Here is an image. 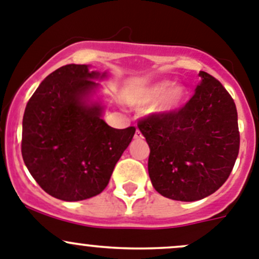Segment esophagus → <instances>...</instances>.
<instances>
[{
	"label": "esophagus",
	"instance_id": "esophagus-1",
	"mask_svg": "<svg viewBox=\"0 0 259 259\" xmlns=\"http://www.w3.org/2000/svg\"><path fill=\"white\" fill-rule=\"evenodd\" d=\"M135 138L136 140H140V138H142V133L140 132V131H136V133H135Z\"/></svg>",
	"mask_w": 259,
	"mask_h": 259
}]
</instances>
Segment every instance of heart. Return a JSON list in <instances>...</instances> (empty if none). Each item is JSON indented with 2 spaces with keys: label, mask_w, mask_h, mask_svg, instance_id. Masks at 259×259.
<instances>
[{
  "label": "heart",
  "mask_w": 259,
  "mask_h": 259,
  "mask_svg": "<svg viewBox=\"0 0 259 259\" xmlns=\"http://www.w3.org/2000/svg\"><path fill=\"white\" fill-rule=\"evenodd\" d=\"M188 91L184 85L171 80H158L148 85L138 88L131 93L128 102L137 108L152 106V112L157 116L165 117L178 112L185 103Z\"/></svg>",
  "instance_id": "heart-1"
}]
</instances>
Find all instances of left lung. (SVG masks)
<instances>
[{
    "mask_svg": "<svg viewBox=\"0 0 259 259\" xmlns=\"http://www.w3.org/2000/svg\"><path fill=\"white\" fill-rule=\"evenodd\" d=\"M199 76L195 94L180 111L138 123L150 147L152 186L172 200L196 201L215 193L239 152L234 101L210 74Z\"/></svg>",
    "mask_w": 259,
    "mask_h": 259,
    "instance_id": "8db88e82",
    "label": "left lung"
}]
</instances>
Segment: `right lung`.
I'll return each mask as SVG.
<instances>
[{
  "label": "right lung",
  "instance_id": "add662e5",
  "mask_svg": "<svg viewBox=\"0 0 259 259\" xmlns=\"http://www.w3.org/2000/svg\"><path fill=\"white\" fill-rule=\"evenodd\" d=\"M107 78L91 65L69 64L46 76L27 102L22 158L54 198L80 201L101 194L132 141L135 127L116 130L102 118L98 81Z\"/></svg>",
  "mask_w": 259,
  "mask_h": 259
}]
</instances>
